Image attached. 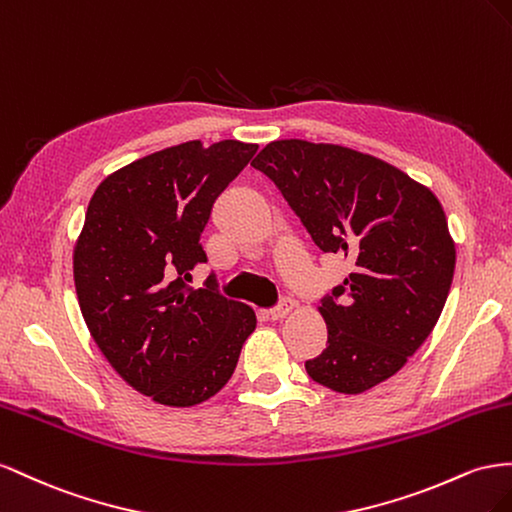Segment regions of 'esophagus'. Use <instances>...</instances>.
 I'll return each instance as SVG.
<instances>
[{
  "instance_id": "obj_1",
  "label": "esophagus",
  "mask_w": 512,
  "mask_h": 512,
  "mask_svg": "<svg viewBox=\"0 0 512 512\" xmlns=\"http://www.w3.org/2000/svg\"><path fill=\"white\" fill-rule=\"evenodd\" d=\"M291 311H294V302H291V300H283L279 306H276V309H272V311L268 313V317H270L272 321H276V319L287 317Z\"/></svg>"
}]
</instances>
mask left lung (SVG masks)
I'll return each instance as SVG.
<instances>
[{
	"mask_svg": "<svg viewBox=\"0 0 512 512\" xmlns=\"http://www.w3.org/2000/svg\"><path fill=\"white\" fill-rule=\"evenodd\" d=\"M251 165L279 186L321 251L354 266L321 300L328 347L306 360V373L343 394L386 382L448 298L457 251L440 199L386 160L334 143L272 141Z\"/></svg>",
	"mask_w": 512,
	"mask_h": 512,
	"instance_id": "obj_1",
	"label": "left lung"
}]
</instances>
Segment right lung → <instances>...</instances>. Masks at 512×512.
Here are the masks:
<instances>
[{"label": "right lung", "mask_w": 512, "mask_h": 512, "mask_svg": "<svg viewBox=\"0 0 512 512\" xmlns=\"http://www.w3.org/2000/svg\"><path fill=\"white\" fill-rule=\"evenodd\" d=\"M259 145L186 141L107 175L72 253L83 319L128 386L169 407L208 401L257 326L251 306L191 289L216 197ZM212 281V279H210Z\"/></svg>", "instance_id": "1"}]
</instances>
